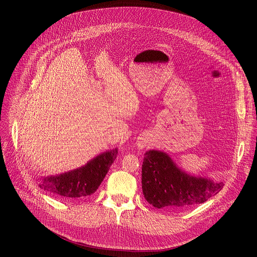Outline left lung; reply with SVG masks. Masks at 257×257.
<instances>
[{"instance_id":"8db88e82","label":"left lung","mask_w":257,"mask_h":257,"mask_svg":"<svg viewBox=\"0 0 257 257\" xmlns=\"http://www.w3.org/2000/svg\"><path fill=\"white\" fill-rule=\"evenodd\" d=\"M223 185V182H213L185 174L164 152L150 150L144 155L143 194L156 208H191L217 195Z\"/></svg>"}]
</instances>
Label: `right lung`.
Returning a JSON list of instances; mask_svg holds the SVG:
<instances>
[{"mask_svg":"<svg viewBox=\"0 0 257 257\" xmlns=\"http://www.w3.org/2000/svg\"><path fill=\"white\" fill-rule=\"evenodd\" d=\"M117 156V149L105 152L80 169L57 176L45 177L39 187L62 198H84L98 190Z\"/></svg>","mask_w":257,"mask_h":257,"instance_id":"obj_1","label":"right lung"}]
</instances>
